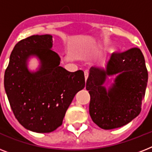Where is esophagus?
<instances>
[{
    "label": "esophagus",
    "instance_id": "obj_1",
    "mask_svg": "<svg viewBox=\"0 0 152 152\" xmlns=\"http://www.w3.org/2000/svg\"><path fill=\"white\" fill-rule=\"evenodd\" d=\"M88 76H89V73H88V71L84 72V77H85V80H87L88 78Z\"/></svg>",
    "mask_w": 152,
    "mask_h": 152
}]
</instances>
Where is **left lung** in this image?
Returning a JSON list of instances; mask_svg holds the SVG:
<instances>
[{
    "label": "left lung",
    "instance_id": "8db88e82",
    "mask_svg": "<svg viewBox=\"0 0 152 152\" xmlns=\"http://www.w3.org/2000/svg\"><path fill=\"white\" fill-rule=\"evenodd\" d=\"M110 77L115 79L110 85ZM148 74L138 48L113 53L103 67H92L86 83L92 121L103 129L122 127L141 111ZM108 85V86H106Z\"/></svg>",
    "mask_w": 152,
    "mask_h": 152
}]
</instances>
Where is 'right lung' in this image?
<instances>
[{
  "label": "right lung",
  "instance_id": "1",
  "mask_svg": "<svg viewBox=\"0 0 152 152\" xmlns=\"http://www.w3.org/2000/svg\"><path fill=\"white\" fill-rule=\"evenodd\" d=\"M50 34L32 35L19 42L10 55L4 85L14 115L27 129L39 133L54 131L62 125L66 110L85 87L83 71H67L53 50ZM36 57L35 71L28 61Z\"/></svg>",
  "mask_w": 152,
  "mask_h": 152
}]
</instances>
